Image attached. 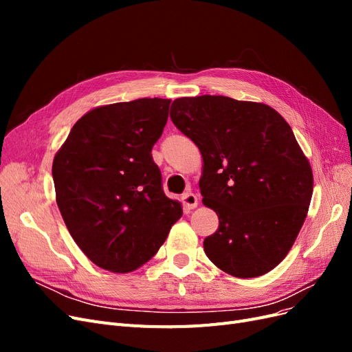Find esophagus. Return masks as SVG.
Masks as SVG:
<instances>
[{"mask_svg": "<svg viewBox=\"0 0 352 352\" xmlns=\"http://www.w3.org/2000/svg\"><path fill=\"white\" fill-rule=\"evenodd\" d=\"M182 204L188 208V210H192L198 206V197L195 194H192L189 190V192H185L182 195Z\"/></svg>", "mask_w": 352, "mask_h": 352, "instance_id": "1", "label": "esophagus"}]
</instances>
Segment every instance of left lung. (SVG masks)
I'll use <instances>...</instances> for the list:
<instances>
[{
    "label": "left lung",
    "instance_id": "obj_1",
    "mask_svg": "<svg viewBox=\"0 0 352 352\" xmlns=\"http://www.w3.org/2000/svg\"><path fill=\"white\" fill-rule=\"evenodd\" d=\"M170 117L204 162L202 202L219 217L207 257L236 278L269 273L292 248L313 195L291 126L269 105L223 95L177 98Z\"/></svg>",
    "mask_w": 352,
    "mask_h": 352
}]
</instances>
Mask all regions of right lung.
<instances>
[{"mask_svg":"<svg viewBox=\"0 0 352 352\" xmlns=\"http://www.w3.org/2000/svg\"><path fill=\"white\" fill-rule=\"evenodd\" d=\"M170 100L102 105L74 123L52 163L57 206L83 254L98 267L127 273L151 260L182 217L166 197L151 150Z\"/></svg>","mask_w":352,"mask_h":352,"instance_id":"obj_1","label":"right lung"}]
</instances>
